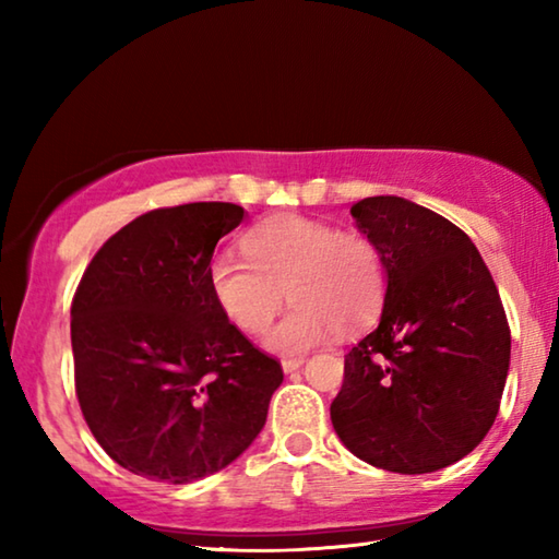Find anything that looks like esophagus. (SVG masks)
Wrapping results in <instances>:
<instances>
[{"mask_svg":"<svg viewBox=\"0 0 559 559\" xmlns=\"http://www.w3.org/2000/svg\"><path fill=\"white\" fill-rule=\"evenodd\" d=\"M302 362H306V359H302V357H288V359H283V362H281V367H283V372H286V374H290V372H296V370H300V367H302Z\"/></svg>","mask_w":559,"mask_h":559,"instance_id":"obj_1","label":"esophagus"}]
</instances>
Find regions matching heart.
<instances>
[{
  "instance_id": "obj_1",
  "label": "heart",
  "mask_w": 559,
  "mask_h": 559,
  "mask_svg": "<svg viewBox=\"0 0 559 559\" xmlns=\"http://www.w3.org/2000/svg\"><path fill=\"white\" fill-rule=\"evenodd\" d=\"M246 259L219 253L206 281L224 318L246 335H261L286 300L290 313L266 335L276 355H302L335 333L370 325L384 300L386 276L377 246L359 234L281 214L243 234Z\"/></svg>"
}]
</instances>
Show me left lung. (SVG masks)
<instances>
[{
    "label": "left lung",
    "mask_w": 559,
    "mask_h": 559,
    "mask_svg": "<svg viewBox=\"0 0 559 559\" xmlns=\"http://www.w3.org/2000/svg\"><path fill=\"white\" fill-rule=\"evenodd\" d=\"M382 253L384 306L345 355L330 404L340 441L370 466L431 473L493 427L510 367V330L490 271L456 224L404 197L349 210Z\"/></svg>",
    "instance_id": "obj_1"
}]
</instances>
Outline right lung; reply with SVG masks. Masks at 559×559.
<instances>
[{
    "label": "right lung",
    "mask_w": 559,
    "mask_h": 559,
    "mask_svg": "<svg viewBox=\"0 0 559 559\" xmlns=\"http://www.w3.org/2000/svg\"><path fill=\"white\" fill-rule=\"evenodd\" d=\"M243 206L194 202L122 226L88 263L71 306L75 394L108 456L182 486L259 437L283 382L216 306L206 269Z\"/></svg>",
    "instance_id": "1"
}]
</instances>
